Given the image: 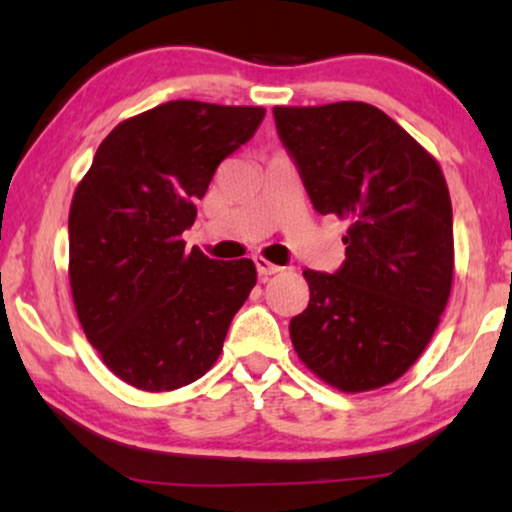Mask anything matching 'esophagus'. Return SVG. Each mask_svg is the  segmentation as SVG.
I'll return each mask as SVG.
<instances>
[{"label": "esophagus", "mask_w": 512, "mask_h": 512, "mask_svg": "<svg viewBox=\"0 0 512 512\" xmlns=\"http://www.w3.org/2000/svg\"><path fill=\"white\" fill-rule=\"evenodd\" d=\"M255 266H257L259 275H275V273L282 271L278 264H271L269 259H264V257H255Z\"/></svg>", "instance_id": "34e87169"}]
</instances>
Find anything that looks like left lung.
I'll return each mask as SVG.
<instances>
[{"mask_svg": "<svg viewBox=\"0 0 512 512\" xmlns=\"http://www.w3.org/2000/svg\"><path fill=\"white\" fill-rule=\"evenodd\" d=\"M275 127L319 214L348 218L335 273L303 271L298 358L342 392L394 383L431 342L453 280V212L437 161L364 102L275 107Z\"/></svg>", "mask_w": 512, "mask_h": 512, "instance_id": "left-lung-1", "label": "left lung"}]
</instances>
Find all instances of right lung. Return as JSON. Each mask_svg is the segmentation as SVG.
Listing matches in <instances>:
<instances>
[{
  "instance_id": "1",
  "label": "right lung",
  "mask_w": 512,
  "mask_h": 512,
  "mask_svg": "<svg viewBox=\"0 0 512 512\" xmlns=\"http://www.w3.org/2000/svg\"><path fill=\"white\" fill-rule=\"evenodd\" d=\"M262 107L173 100L100 143L72 198L70 289L102 362L145 392L198 380L257 282L253 259L216 262L182 232L218 164L253 139Z\"/></svg>"
}]
</instances>
